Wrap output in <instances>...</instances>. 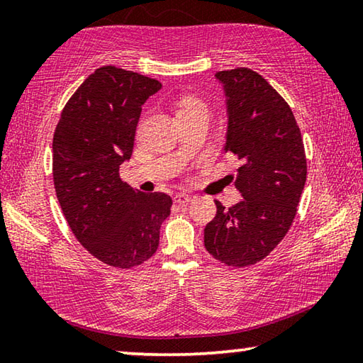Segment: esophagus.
Returning a JSON list of instances; mask_svg holds the SVG:
<instances>
[{"instance_id":"esophagus-1","label":"esophagus","mask_w":363,"mask_h":363,"mask_svg":"<svg viewBox=\"0 0 363 363\" xmlns=\"http://www.w3.org/2000/svg\"><path fill=\"white\" fill-rule=\"evenodd\" d=\"M174 201L179 206H187L190 201H192V196L187 195V194H176L174 195Z\"/></svg>"}]
</instances>
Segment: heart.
<instances>
[{
	"mask_svg": "<svg viewBox=\"0 0 363 363\" xmlns=\"http://www.w3.org/2000/svg\"><path fill=\"white\" fill-rule=\"evenodd\" d=\"M192 108H203V106H201V104L196 102V101L187 99V101H184V102L181 104L179 112H181V110H192Z\"/></svg>",
	"mask_w": 363,
	"mask_h": 363,
	"instance_id": "heart-1",
	"label": "heart"
}]
</instances>
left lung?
Masks as SVG:
<instances>
[{
    "mask_svg": "<svg viewBox=\"0 0 363 363\" xmlns=\"http://www.w3.org/2000/svg\"><path fill=\"white\" fill-rule=\"evenodd\" d=\"M227 107L224 152L240 162L235 189L243 196L205 227V248L232 267L266 257L290 229L303 194L307 164L301 131L288 104L259 73L218 72Z\"/></svg>",
    "mask_w": 363,
    "mask_h": 363,
    "instance_id": "obj_1",
    "label": "left lung"
}]
</instances>
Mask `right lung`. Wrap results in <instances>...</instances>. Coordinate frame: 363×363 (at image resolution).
Wrapping results in <instances>:
<instances>
[{
  "instance_id": "obj_1",
  "label": "right lung",
  "mask_w": 363,
  "mask_h": 363,
  "mask_svg": "<svg viewBox=\"0 0 363 363\" xmlns=\"http://www.w3.org/2000/svg\"><path fill=\"white\" fill-rule=\"evenodd\" d=\"M162 83L106 65L84 79L62 110L52 140L57 200L78 242L108 266L131 269L158 248L173 200L120 179L143 106Z\"/></svg>"
}]
</instances>
